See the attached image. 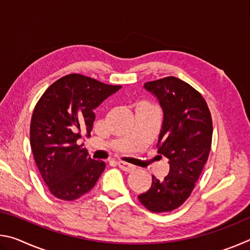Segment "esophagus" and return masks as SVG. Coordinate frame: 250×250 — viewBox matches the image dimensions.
<instances>
[{"label":"esophagus","instance_id":"obj_1","mask_svg":"<svg viewBox=\"0 0 250 250\" xmlns=\"http://www.w3.org/2000/svg\"><path fill=\"white\" fill-rule=\"evenodd\" d=\"M118 166H119V167L121 168L122 171H125V172H133L134 170H135V167L134 166H132V164H129V163H126V162H124V161H119V162H118Z\"/></svg>","mask_w":250,"mask_h":250}]
</instances>
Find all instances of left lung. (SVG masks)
Listing matches in <instances>:
<instances>
[{
    "instance_id": "8db88e82",
    "label": "left lung",
    "mask_w": 250,
    "mask_h": 250,
    "mask_svg": "<svg viewBox=\"0 0 250 250\" xmlns=\"http://www.w3.org/2000/svg\"><path fill=\"white\" fill-rule=\"evenodd\" d=\"M159 99L164 119L158 152L168 159L170 173L138 198L152 213H166L188 200L208 159L213 121L205 99L191 84L173 76L145 83Z\"/></svg>"
}]
</instances>
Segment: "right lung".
I'll list each match as a JSON object with an SVG mask.
<instances>
[{
    "mask_svg": "<svg viewBox=\"0 0 250 250\" xmlns=\"http://www.w3.org/2000/svg\"><path fill=\"white\" fill-rule=\"evenodd\" d=\"M120 88L69 74L50 84L37 101L29 141L42 179L55 197L77 200L94 188L104 172L105 163L92 160L78 139L80 131L90 137L94 109Z\"/></svg>",
    "mask_w": 250,
    "mask_h": 250,
    "instance_id": "1",
    "label": "right lung"
}]
</instances>
